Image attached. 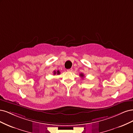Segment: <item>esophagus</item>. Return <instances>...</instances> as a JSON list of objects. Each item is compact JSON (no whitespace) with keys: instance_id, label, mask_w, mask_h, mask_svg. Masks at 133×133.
<instances>
[{"instance_id":"esophagus-1","label":"esophagus","mask_w":133,"mask_h":133,"mask_svg":"<svg viewBox=\"0 0 133 133\" xmlns=\"http://www.w3.org/2000/svg\"><path fill=\"white\" fill-rule=\"evenodd\" d=\"M72 68H70V69H68V70H67V71H68V72H72Z\"/></svg>"}]
</instances>
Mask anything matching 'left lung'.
<instances>
[{"label":"left lung","mask_w":133,"mask_h":133,"mask_svg":"<svg viewBox=\"0 0 133 133\" xmlns=\"http://www.w3.org/2000/svg\"><path fill=\"white\" fill-rule=\"evenodd\" d=\"M80 76H82V77H83L84 76V75L82 74H80Z\"/></svg>","instance_id":"obj_1"}]
</instances>
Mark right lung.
<instances>
[{
  "label": "right lung",
  "instance_id": "obj_1",
  "mask_svg": "<svg viewBox=\"0 0 133 133\" xmlns=\"http://www.w3.org/2000/svg\"><path fill=\"white\" fill-rule=\"evenodd\" d=\"M54 75H56V74H57V75H59L60 74V72L59 71V70H58V71H54Z\"/></svg>",
  "mask_w": 133,
  "mask_h": 133
}]
</instances>
